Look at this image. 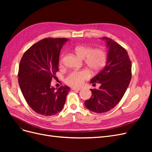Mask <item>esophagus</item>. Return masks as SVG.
Returning a JSON list of instances; mask_svg holds the SVG:
<instances>
[{
	"mask_svg": "<svg viewBox=\"0 0 152 152\" xmlns=\"http://www.w3.org/2000/svg\"><path fill=\"white\" fill-rule=\"evenodd\" d=\"M72 89H73V91H79L80 90V88H78V87H73Z\"/></svg>",
	"mask_w": 152,
	"mask_h": 152,
	"instance_id": "1",
	"label": "esophagus"
}]
</instances>
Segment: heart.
Listing matches in <instances>:
<instances>
[{
    "label": "heart",
    "mask_w": 152,
    "mask_h": 152,
    "mask_svg": "<svg viewBox=\"0 0 152 152\" xmlns=\"http://www.w3.org/2000/svg\"><path fill=\"white\" fill-rule=\"evenodd\" d=\"M74 51L78 56L84 59L87 66L94 72L102 70L107 64V54L102 49H93L87 45H80L74 48ZM61 61L62 58L61 63ZM91 76V72L87 69L72 71L66 77L65 82L67 85L72 87H80L86 80L90 79Z\"/></svg>",
    "instance_id": "obj_1"
}]
</instances>
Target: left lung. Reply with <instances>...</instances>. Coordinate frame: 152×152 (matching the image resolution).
<instances>
[{
  "label": "left lung",
  "instance_id": "8db88e82",
  "mask_svg": "<svg viewBox=\"0 0 152 152\" xmlns=\"http://www.w3.org/2000/svg\"><path fill=\"white\" fill-rule=\"evenodd\" d=\"M102 39L109 48L107 64L90 82L101 86L99 89H91V98L85 101L87 108L99 113L110 111L120 102L132 76L131 61L126 50L112 39Z\"/></svg>",
  "mask_w": 152,
  "mask_h": 152
}]
</instances>
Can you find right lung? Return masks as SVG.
Here are the masks:
<instances>
[{
    "label": "right lung",
    "instance_id": "obj_1",
    "mask_svg": "<svg viewBox=\"0 0 152 152\" xmlns=\"http://www.w3.org/2000/svg\"><path fill=\"white\" fill-rule=\"evenodd\" d=\"M65 38H45L35 43L23 56L18 71V83L26 103L34 112L51 116L63 109L70 88L56 89L50 82L58 71L60 50Z\"/></svg>",
    "mask_w": 152,
    "mask_h": 152
}]
</instances>
